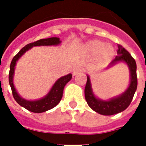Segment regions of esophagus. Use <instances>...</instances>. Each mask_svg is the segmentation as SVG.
<instances>
[{
  "label": "esophagus",
  "instance_id": "obj_1",
  "mask_svg": "<svg viewBox=\"0 0 146 146\" xmlns=\"http://www.w3.org/2000/svg\"><path fill=\"white\" fill-rule=\"evenodd\" d=\"M84 72V69H83L82 67H76L74 70H73V74L75 76V75H76V74H79V73H81Z\"/></svg>",
  "mask_w": 146,
  "mask_h": 146
}]
</instances>
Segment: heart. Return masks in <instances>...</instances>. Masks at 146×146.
I'll list each match as a JSON object with an SVG mask.
<instances>
[{"label":"heart","instance_id":"1","mask_svg":"<svg viewBox=\"0 0 146 146\" xmlns=\"http://www.w3.org/2000/svg\"><path fill=\"white\" fill-rule=\"evenodd\" d=\"M84 51L88 56H94V62L97 66H106L114 56V48L110 44H106L98 40H92L85 44Z\"/></svg>","mask_w":146,"mask_h":146}]
</instances>
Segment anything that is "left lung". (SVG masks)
Instances as JSON below:
<instances>
[{"instance_id":"obj_1","label":"left lung","mask_w":146,"mask_h":146,"mask_svg":"<svg viewBox=\"0 0 146 146\" xmlns=\"http://www.w3.org/2000/svg\"><path fill=\"white\" fill-rule=\"evenodd\" d=\"M119 62L125 63L128 67L129 73H130V84L125 92H123L122 94H120L118 96L110 98L109 100H103L96 97L92 89L90 76L88 75L87 76L88 80L86 83L85 89H84L86 101L92 110L102 115L111 116L125 110L128 107L129 105L131 104L132 98L136 92L138 86V80H137V73H136L137 66L135 60L125 48H123L121 45L118 44L117 55L111 62L107 69L111 68Z\"/></svg>"}]
</instances>
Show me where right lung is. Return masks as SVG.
I'll list each match as a JSON object with an SVG mask.
<instances>
[{
	"label": "right lung",
	"instance_id": "right-lung-1",
	"mask_svg": "<svg viewBox=\"0 0 146 146\" xmlns=\"http://www.w3.org/2000/svg\"><path fill=\"white\" fill-rule=\"evenodd\" d=\"M60 39L58 37H50V38L40 39L37 41L30 43L26 45L24 48L21 49L19 52L18 53L11 61V65H10V71H9V84L11 86L12 95L14 97L15 100L21 106H23L27 110L33 113H40L46 112L49 110H51L52 108L56 106L61 99L62 98V94H63V90L65 86L67 83L72 79V74H67L66 76H62L59 79H58L53 86L51 87L50 91L48 92L47 95L44 96L43 98L37 99V100H27L25 98H22L15 88L14 82H13V78H14L15 69L16 63L23 55L27 51L33 47L36 46H57L61 44Z\"/></svg>",
	"mask_w": 146,
	"mask_h": 146
}]
</instances>
